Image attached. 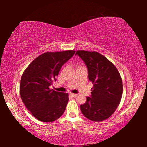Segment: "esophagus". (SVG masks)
<instances>
[{"label": "esophagus", "mask_w": 147, "mask_h": 147, "mask_svg": "<svg viewBox=\"0 0 147 147\" xmlns=\"http://www.w3.org/2000/svg\"><path fill=\"white\" fill-rule=\"evenodd\" d=\"M70 96H72V97H74L75 98L77 96V94H73V93H70Z\"/></svg>", "instance_id": "esophagus-1"}]
</instances>
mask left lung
<instances>
[{
	"mask_svg": "<svg viewBox=\"0 0 147 147\" xmlns=\"http://www.w3.org/2000/svg\"><path fill=\"white\" fill-rule=\"evenodd\" d=\"M86 63L89 80L93 84L91 96L80 105L83 115L92 121H102L109 118L120 103L123 82L115 66L105 56L96 52L76 51Z\"/></svg>",
	"mask_w": 147,
	"mask_h": 147,
	"instance_id": "left-lung-1",
	"label": "left lung"
}]
</instances>
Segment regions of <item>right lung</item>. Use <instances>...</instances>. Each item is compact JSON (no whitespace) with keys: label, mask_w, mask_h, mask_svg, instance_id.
<instances>
[{"label":"right lung","mask_w":147,"mask_h":147,"mask_svg":"<svg viewBox=\"0 0 147 147\" xmlns=\"http://www.w3.org/2000/svg\"><path fill=\"white\" fill-rule=\"evenodd\" d=\"M74 51L45 53L29 65L22 75L20 95L28 110L39 121L51 123L60 117L69 101L68 93L50 89L63 65Z\"/></svg>","instance_id":"obj_1"}]
</instances>
